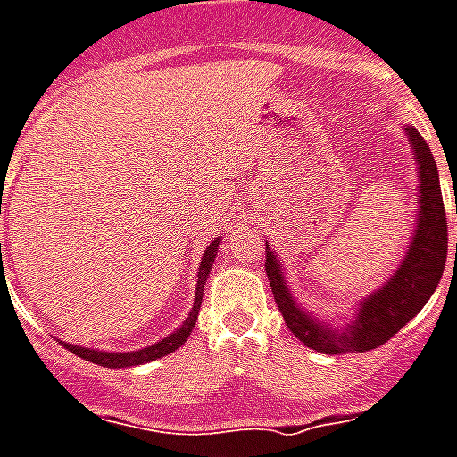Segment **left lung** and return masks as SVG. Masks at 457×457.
<instances>
[{"label":"left lung","mask_w":457,"mask_h":457,"mask_svg":"<svg viewBox=\"0 0 457 457\" xmlns=\"http://www.w3.org/2000/svg\"><path fill=\"white\" fill-rule=\"evenodd\" d=\"M406 137L418 165V224L411 237L409 252L390 280L360 301V311L345 327H331L301 308L292 296L282 273V262L266 243V275L273 289L275 303L294 337L308 348L324 355L367 353L390 341L406 322L423 311L439 285L448 252V226L441 198L439 170L428 142L416 128H406ZM457 207V203H455ZM457 212V210H455ZM457 259V243H455Z\"/></svg>","instance_id":"1"}]
</instances>
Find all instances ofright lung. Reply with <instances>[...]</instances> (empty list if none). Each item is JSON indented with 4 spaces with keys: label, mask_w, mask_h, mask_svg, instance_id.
Returning a JSON list of instances; mask_svg holds the SVG:
<instances>
[{
    "label": "right lung",
    "mask_w": 457,
    "mask_h": 457,
    "mask_svg": "<svg viewBox=\"0 0 457 457\" xmlns=\"http://www.w3.org/2000/svg\"><path fill=\"white\" fill-rule=\"evenodd\" d=\"M220 237H214L210 247L203 254L201 269H198V287H195V299L194 308L188 312V318L184 320L179 327H177L172 334H168L165 338H161L154 345H146L142 350H130V353H104V350H90V348H79V345H71V343H62L65 348H70V353L79 355L81 360H88L93 364H100V367L109 369H123V367H137V364H146V361H154L158 357H165L170 353H175L177 348H182L184 341L188 338L191 329H194L195 320H198V312H201L203 303V289H205L207 275H210V269H212L214 259H217V250H220Z\"/></svg>",
    "instance_id": "1"
}]
</instances>
